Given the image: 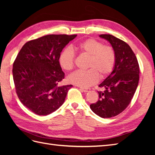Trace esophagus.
I'll use <instances>...</instances> for the list:
<instances>
[{"mask_svg": "<svg viewBox=\"0 0 155 155\" xmlns=\"http://www.w3.org/2000/svg\"><path fill=\"white\" fill-rule=\"evenodd\" d=\"M80 89H81L82 91L84 92V93H87V92L90 91V90H91L90 88H82V87L80 88Z\"/></svg>", "mask_w": 155, "mask_h": 155, "instance_id": "1", "label": "esophagus"}]
</instances>
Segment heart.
<instances>
[{
    "mask_svg": "<svg viewBox=\"0 0 155 155\" xmlns=\"http://www.w3.org/2000/svg\"><path fill=\"white\" fill-rule=\"evenodd\" d=\"M74 50L89 57L87 68L84 71H76L68 76V81L81 87H88L97 83L99 77L104 78L109 75L116 63V54L110 46L104 45L101 42L88 38L73 46ZM59 63L66 71L74 67V53L70 48L64 49L59 56Z\"/></svg>",
    "mask_w": 155,
    "mask_h": 155,
    "instance_id": "obj_1",
    "label": "heart"
}]
</instances>
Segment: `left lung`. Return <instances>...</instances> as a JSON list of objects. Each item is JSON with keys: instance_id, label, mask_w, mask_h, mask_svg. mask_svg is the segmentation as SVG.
<instances>
[{"instance_id": "obj_1", "label": "left lung", "mask_w": 155, "mask_h": 155, "mask_svg": "<svg viewBox=\"0 0 155 155\" xmlns=\"http://www.w3.org/2000/svg\"><path fill=\"white\" fill-rule=\"evenodd\" d=\"M99 37L111 45L116 54V63L111 73L98 87L99 99L90 105L91 109L102 118H111L122 113L135 93L139 80V66L130 46L111 35Z\"/></svg>"}]
</instances>
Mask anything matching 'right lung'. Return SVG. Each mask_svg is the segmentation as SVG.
<instances>
[{
    "mask_svg": "<svg viewBox=\"0 0 155 155\" xmlns=\"http://www.w3.org/2000/svg\"><path fill=\"white\" fill-rule=\"evenodd\" d=\"M77 35H49L27 42L13 63L17 96L22 104L38 115H48L62 106L72 85L58 86L64 77L59 56Z\"/></svg>",
    "mask_w": 155,
    "mask_h": 155,
    "instance_id": "add662e5",
    "label": "right lung"
}]
</instances>
